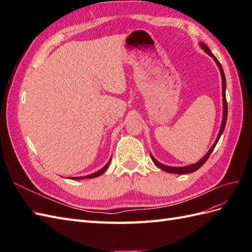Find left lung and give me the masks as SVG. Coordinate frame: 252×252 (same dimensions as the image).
Instances as JSON below:
<instances>
[{
  "label": "left lung",
  "instance_id": "8db88e82",
  "mask_svg": "<svg viewBox=\"0 0 252 252\" xmlns=\"http://www.w3.org/2000/svg\"><path fill=\"white\" fill-rule=\"evenodd\" d=\"M200 46L202 47V49L206 52L208 53V55L215 60V62L217 63L219 69H220V77H222V95H223V120H222V125H220V132L218 134V138L216 140V142L213 143V145L211 146V148L209 149V151L206 154V156H204L199 162L195 163V164H191V165H188V166H184V167H172V166H166L164 164H161L159 162H158L157 159L152 157H151V159L154 161V163L158 167V168H161L162 170L166 171V172H169V173H178V174H186V173H190V172H193V171H196L199 168H201V167L205 164V162L207 161L209 156L211 155L212 150L215 149L217 143L219 142L220 135H222L224 129H225V126H226V121H227V113H228V107H227V101H226V79H225V74H224V71H223V68H222V65H220V63L219 62V60L213 56V53L210 51V49L207 47V45L204 44V43H200Z\"/></svg>",
  "mask_w": 252,
  "mask_h": 252
}]
</instances>
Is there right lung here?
<instances>
[{
  "label": "right lung",
  "instance_id": "1",
  "mask_svg": "<svg viewBox=\"0 0 252 252\" xmlns=\"http://www.w3.org/2000/svg\"><path fill=\"white\" fill-rule=\"evenodd\" d=\"M110 159H111V158H110ZM110 159L108 161V163L103 167L102 169H100V170L94 172V173H93V174L86 175V177H74V178H69V179H71V180H83V179H94V178H96V177H100V175H101L102 173H104V172L106 171V169L108 168V166H109V164H110Z\"/></svg>",
  "mask_w": 252,
  "mask_h": 252
}]
</instances>
